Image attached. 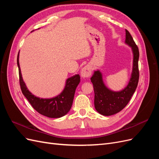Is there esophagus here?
<instances>
[{
	"mask_svg": "<svg viewBox=\"0 0 159 159\" xmlns=\"http://www.w3.org/2000/svg\"><path fill=\"white\" fill-rule=\"evenodd\" d=\"M91 71H92V68L89 65L85 66L82 68L81 71V76L82 78H88L91 74Z\"/></svg>",
	"mask_w": 159,
	"mask_h": 159,
	"instance_id": "1",
	"label": "esophagus"
}]
</instances>
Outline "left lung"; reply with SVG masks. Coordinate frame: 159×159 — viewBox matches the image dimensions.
I'll use <instances>...</instances> for the list:
<instances>
[{"instance_id":"obj_1","label":"left lung","mask_w":159,"mask_h":159,"mask_svg":"<svg viewBox=\"0 0 159 159\" xmlns=\"http://www.w3.org/2000/svg\"><path fill=\"white\" fill-rule=\"evenodd\" d=\"M125 44L131 48L133 54L132 73L127 85L119 91H113L109 89L104 84L102 74L99 70L95 71L91 78L95 93V108L99 113L105 116H109L121 111L129 102L139 82V48L131 34L127 30H125Z\"/></svg>"}]
</instances>
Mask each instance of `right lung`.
Listing matches in <instances>:
<instances>
[{"mask_svg": "<svg viewBox=\"0 0 159 159\" xmlns=\"http://www.w3.org/2000/svg\"><path fill=\"white\" fill-rule=\"evenodd\" d=\"M17 65L22 92L36 111L50 118H60L70 111L73 103L75 89L80 82L79 74L67 79L65 88L60 94L52 98L43 99L34 95L28 89L24 82L19 64V52L17 57Z\"/></svg>", "mask_w": 159, "mask_h": 159, "instance_id": "right-lung-1", "label": "right lung"}]
</instances>
